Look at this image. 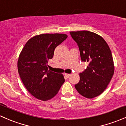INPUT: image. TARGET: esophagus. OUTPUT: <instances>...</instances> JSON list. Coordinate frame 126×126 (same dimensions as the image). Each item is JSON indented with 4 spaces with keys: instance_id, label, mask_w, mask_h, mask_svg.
Wrapping results in <instances>:
<instances>
[{
    "instance_id": "34e87169",
    "label": "esophagus",
    "mask_w": 126,
    "mask_h": 126,
    "mask_svg": "<svg viewBox=\"0 0 126 126\" xmlns=\"http://www.w3.org/2000/svg\"><path fill=\"white\" fill-rule=\"evenodd\" d=\"M70 75H70V74H67V73H65V74H64V76H66V78H67L70 77Z\"/></svg>"
}]
</instances>
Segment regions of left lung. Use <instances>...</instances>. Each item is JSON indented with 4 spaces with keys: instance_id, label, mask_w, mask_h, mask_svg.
<instances>
[{
    "instance_id": "obj_1",
    "label": "left lung",
    "mask_w": 126,
    "mask_h": 126,
    "mask_svg": "<svg viewBox=\"0 0 126 126\" xmlns=\"http://www.w3.org/2000/svg\"><path fill=\"white\" fill-rule=\"evenodd\" d=\"M70 34L79 47L82 61L89 62L79 74L80 80L75 87L84 97H96L105 91L114 75L110 48L102 37L92 32L71 31Z\"/></svg>"
}]
</instances>
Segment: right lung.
I'll list each match as a JSON object with an SVG mask.
<instances>
[{
	"label": "right lung",
	"instance_id": "right-lung-1",
	"mask_svg": "<svg viewBox=\"0 0 126 126\" xmlns=\"http://www.w3.org/2000/svg\"><path fill=\"white\" fill-rule=\"evenodd\" d=\"M64 34H43L27 42L20 53L18 70L22 81L31 94L47 101L58 93L64 82V76L48 70V61L55 48L67 38Z\"/></svg>",
	"mask_w": 126,
	"mask_h": 126
}]
</instances>
